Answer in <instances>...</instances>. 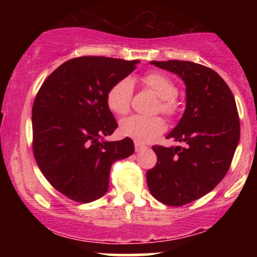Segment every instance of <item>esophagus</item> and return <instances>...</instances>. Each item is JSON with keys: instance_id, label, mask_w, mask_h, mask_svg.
Wrapping results in <instances>:
<instances>
[{"instance_id": "1", "label": "esophagus", "mask_w": 257, "mask_h": 257, "mask_svg": "<svg viewBox=\"0 0 257 257\" xmlns=\"http://www.w3.org/2000/svg\"><path fill=\"white\" fill-rule=\"evenodd\" d=\"M147 146L144 145V144L141 143H135V151L137 152H140V151H144V150H146Z\"/></svg>"}]
</instances>
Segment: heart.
Instances as JSON below:
<instances>
[{
  "label": "heart",
  "instance_id": "heart-1",
  "mask_svg": "<svg viewBox=\"0 0 257 257\" xmlns=\"http://www.w3.org/2000/svg\"><path fill=\"white\" fill-rule=\"evenodd\" d=\"M143 83L158 96L157 110L172 118L179 111L176 100L178 88L173 79L162 72H149L141 78ZM133 83L129 78H123L111 87L106 95V104L111 112L118 116L131 110ZM166 131V122L162 117H144L134 114L119 123V133L137 143H150Z\"/></svg>",
  "mask_w": 257,
  "mask_h": 257
}]
</instances>
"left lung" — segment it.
Returning a JSON list of instances; mask_svg holds the SVG:
<instances>
[{
    "mask_svg": "<svg viewBox=\"0 0 257 257\" xmlns=\"http://www.w3.org/2000/svg\"><path fill=\"white\" fill-rule=\"evenodd\" d=\"M151 64L176 73L186 84V110L167 137L184 146H153L157 163L146 173L156 199L181 206L205 196L225 178L239 143V116L231 89L210 67L181 60Z\"/></svg>",
    "mask_w": 257,
    "mask_h": 257,
    "instance_id": "left-lung-1",
    "label": "left lung"
}]
</instances>
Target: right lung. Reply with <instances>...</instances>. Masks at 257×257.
I'll return each instance as SVG.
<instances>
[{
	"instance_id": "1",
	"label": "right lung",
	"mask_w": 257,
	"mask_h": 257,
	"mask_svg": "<svg viewBox=\"0 0 257 257\" xmlns=\"http://www.w3.org/2000/svg\"><path fill=\"white\" fill-rule=\"evenodd\" d=\"M138 63L73 58L41 85L32 106V151L44 178L67 198L78 203L99 199L108 190L112 163L134 153L132 139L102 138L117 128L106 95Z\"/></svg>"
}]
</instances>
